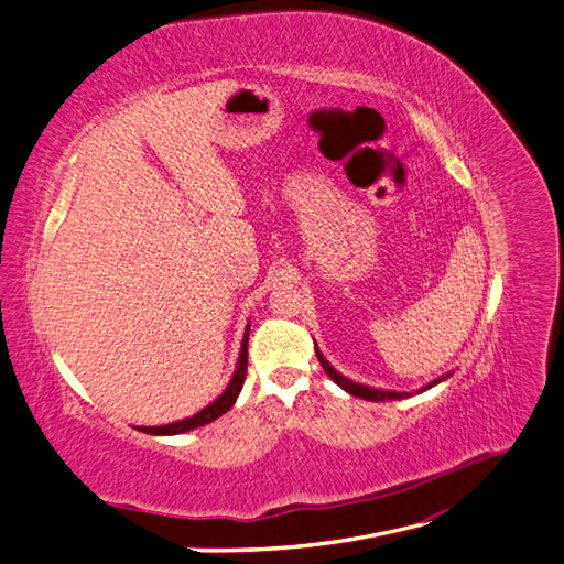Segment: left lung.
<instances>
[{"label":"left lung","mask_w":564,"mask_h":564,"mask_svg":"<svg viewBox=\"0 0 564 564\" xmlns=\"http://www.w3.org/2000/svg\"><path fill=\"white\" fill-rule=\"evenodd\" d=\"M314 350H316V357H319V362H322V367H324V371L328 373L330 377V381L334 383H338L345 393H350V395H355V398H362V400H371V402H386V400H402V398H410L412 393H398V391H381V388H371V386H365V383H355L352 379H348V377H343L340 371H336L334 367H330V362L328 359L319 352V348H316V343H314ZM453 377V371H447V373H443V377H438L436 381H431V383H426L424 388H420V391L416 393H424V391H429V388H433V386H438L441 381H445V379H451Z\"/></svg>","instance_id":"obj_1"}]
</instances>
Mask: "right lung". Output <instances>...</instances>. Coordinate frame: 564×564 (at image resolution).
I'll return each mask as SVG.
<instances>
[{"instance_id":"add662e5","label":"right lung","mask_w":564,"mask_h":564,"mask_svg":"<svg viewBox=\"0 0 564 564\" xmlns=\"http://www.w3.org/2000/svg\"><path fill=\"white\" fill-rule=\"evenodd\" d=\"M248 336H250V324H248V328H245V336H242V345H240V355H238V365H236L234 377H230L226 391L219 398H216L214 402H209L207 408H202L197 414L187 416V420L171 422V424H164V426H138V431L152 433V436H176V433H185V431H191V429L205 426V424H209L214 420H219L221 414H226L230 408H234L240 391H242L245 371H248Z\"/></svg>"}]
</instances>
